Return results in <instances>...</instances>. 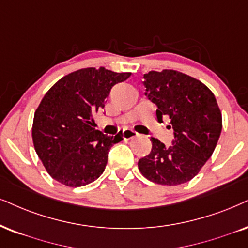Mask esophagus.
<instances>
[{
	"instance_id": "1",
	"label": "esophagus",
	"mask_w": 248,
	"mask_h": 248,
	"mask_svg": "<svg viewBox=\"0 0 248 248\" xmlns=\"http://www.w3.org/2000/svg\"><path fill=\"white\" fill-rule=\"evenodd\" d=\"M137 135H139L137 131H135L134 129H129V128L124 129V131H122V137H124V140H131L134 139V137H136Z\"/></svg>"
}]
</instances>
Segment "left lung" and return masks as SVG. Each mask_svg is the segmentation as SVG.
<instances>
[{
	"label": "left lung",
	"mask_w": 248,
	"mask_h": 248,
	"mask_svg": "<svg viewBox=\"0 0 248 248\" xmlns=\"http://www.w3.org/2000/svg\"><path fill=\"white\" fill-rule=\"evenodd\" d=\"M143 78L145 95L158 106V120L170 119L174 140L173 145L166 146L152 137L151 152L140 159L139 169L156 184H183L214 152L222 130L220 108L208 87L182 72L151 71Z\"/></svg>",
	"instance_id": "1"
}]
</instances>
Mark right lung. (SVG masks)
<instances>
[{
  "label": "right lung",
  "mask_w": 248,
  "mask_h": 248,
  "mask_svg": "<svg viewBox=\"0 0 248 248\" xmlns=\"http://www.w3.org/2000/svg\"><path fill=\"white\" fill-rule=\"evenodd\" d=\"M131 73L104 67L81 68L65 75L46 93L34 114V149L50 176L66 186L97 180L108 164L109 149L122 131L108 136L95 129L93 114L105 106L112 87Z\"/></svg>",
  "instance_id": "add662e5"
}]
</instances>
